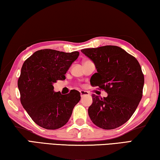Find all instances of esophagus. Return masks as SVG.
Returning <instances> with one entry per match:
<instances>
[{"instance_id": "34e87169", "label": "esophagus", "mask_w": 160, "mask_h": 160, "mask_svg": "<svg viewBox=\"0 0 160 160\" xmlns=\"http://www.w3.org/2000/svg\"><path fill=\"white\" fill-rule=\"evenodd\" d=\"M80 96L81 97H82L84 96H86V95H89V92H86V91H83V90H80Z\"/></svg>"}]
</instances>
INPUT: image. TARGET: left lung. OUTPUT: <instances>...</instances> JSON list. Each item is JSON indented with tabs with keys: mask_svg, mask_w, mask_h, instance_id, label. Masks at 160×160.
Segmentation results:
<instances>
[{
	"mask_svg": "<svg viewBox=\"0 0 160 160\" xmlns=\"http://www.w3.org/2000/svg\"><path fill=\"white\" fill-rule=\"evenodd\" d=\"M95 65L91 85L108 94H92L88 114L94 124L105 130L118 128L128 121L142 97L144 75L137 59L116 46L81 50Z\"/></svg>",
	"mask_w": 160,
	"mask_h": 160,
	"instance_id": "left-lung-1",
	"label": "left lung"
}]
</instances>
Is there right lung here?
Wrapping results in <instances>:
<instances>
[{"label": "right lung", "instance_id": "add662e5", "mask_svg": "<svg viewBox=\"0 0 160 160\" xmlns=\"http://www.w3.org/2000/svg\"><path fill=\"white\" fill-rule=\"evenodd\" d=\"M78 56V51L43 49L24 62L18 82L20 102L38 126L55 130L68 121L80 93L75 90L67 94L56 92L53 84L66 79L65 74Z\"/></svg>", "mask_w": 160, "mask_h": 160}]
</instances>
